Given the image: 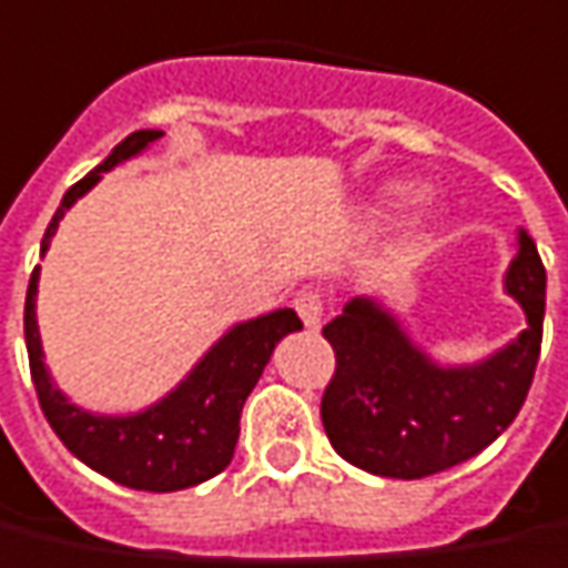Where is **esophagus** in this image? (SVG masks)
Segmentation results:
<instances>
[{
    "instance_id": "1",
    "label": "esophagus",
    "mask_w": 568,
    "mask_h": 568,
    "mask_svg": "<svg viewBox=\"0 0 568 568\" xmlns=\"http://www.w3.org/2000/svg\"><path fill=\"white\" fill-rule=\"evenodd\" d=\"M295 311L307 328H320V323H323V292L320 288H301L295 295Z\"/></svg>"
}]
</instances>
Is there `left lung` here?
I'll return each instance as SVG.
<instances>
[{
    "label": "left lung",
    "mask_w": 568,
    "mask_h": 568,
    "mask_svg": "<svg viewBox=\"0 0 568 568\" xmlns=\"http://www.w3.org/2000/svg\"><path fill=\"white\" fill-rule=\"evenodd\" d=\"M517 245L505 292L526 313V328L474 366L434 363L375 297H351L325 325L338 366L320 415L344 462L375 477L422 479L474 458L510 427L538 366L547 285L526 230Z\"/></svg>",
    "instance_id": "obj_1"
}]
</instances>
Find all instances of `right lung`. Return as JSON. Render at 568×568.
Wrapping results in <instances>:
<instances>
[{
	"mask_svg": "<svg viewBox=\"0 0 568 568\" xmlns=\"http://www.w3.org/2000/svg\"><path fill=\"white\" fill-rule=\"evenodd\" d=\"M162 132L144 129L129 134L122 144L113 146L98 169H91L82 181L63 193L61 209L51 217L49 230L42 236L39 255L49 252L51 236L67 215V209L85 196L101 174L116 169L119 162L144 153ZM36 292H39V267L27 285V307H23V335L30 353V375H33L39 406L49 418L51 430L61 436V443L89 464L91 470L104 474L119 486L141 491H178L205 483L221 474L233 458L240 439V415L252 387L261 378L264 366L271 363L273 347L301 328L295 311H273L248 323L230 328L224 338L212 344V351L202 356L190 375L172 394L160 403L146 406L134 415H94L70 403L51 381L42 356V338L36 325Z\"/></svg>",
	"mask_w": 568,
	"mask_h": 568,
	"instance_id": "right-lung-1",
	"label": "right lung"
}]
</instances>
